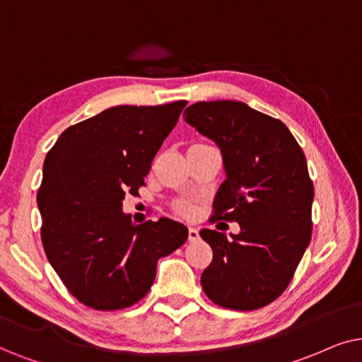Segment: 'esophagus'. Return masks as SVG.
<instances>
[{
	"instance_id": "1",
	"label": "esophagus",
	"mask_w": 362,
	"mask_h": 362,
	"mask_svg": "<svg viewBox=\"0 0 362 362\" xmlns=\"http://www.w3.org/2000/svg\"><path fill=\"white\" fill-rule=\"evenodd\" d=\"M199 238H200L199 230H197L195 226H189V242H197Z\"/></svg>"
}]
</instances>
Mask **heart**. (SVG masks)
Listing matches in <instances>:
<instances>
[{
	"label": "heart",
	"mask_w": 362,
	"mask_h": 362,
	"mask_svg": "<svg viewBox=\"0 0 362 362\" xmlns=\"http://www.w3.org/2000/svg\"><path fill=\"white\" fill-rule=\"evenodd\" d=\"M175 209H177L178 214H182V215L192 214V206L189 204H185V202H180V204H177Z\"/></svg>",
	"instance_id": "obj_1"
}]
</instances>
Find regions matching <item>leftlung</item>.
I'll return each mask as SVG.
<instances>
[{"label": "left lung", "mask_w": 362, "mask_h": 362, "mask_svg": "<svg viewBox=\"0 0 362 362\" xmlns=\"http://www.w3.org/2000/svg\"><path fill=\"white\" fill-rule=\"evenodd\" d=\"M185 122L220 147L226 178L214 215L238 221V235L200 230L214 250L202 288L215 305L252 311L286 290L311 240L315 187L305 153L281 120L237 100L197 103Z\"/></svg>", "instance_id": "obj_1"}]
</instances>
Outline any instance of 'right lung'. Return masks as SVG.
<instances>
[{"label":"right lung","mask_w":362,"mask_h":362,"mask_svg":"<svg viewBox=\"0 0 362 362\" xmlns=\"http://www.w3.org/2000/svg\"><path fill=\"white\" fill-rule=\"evenodd\" d=\"M187 100L117 105L71 125L45 158L37 190L41 240L51 267L83 305L124 310L151 290L158 258L185 243L189 230L170 218L134 225L122 211Z\"/></svg>","instance_id":"right-lung-1"}]
</instances>
